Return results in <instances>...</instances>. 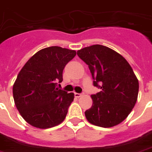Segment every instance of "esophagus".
I'll return each instance as SVG.
<instances>
[{"label":"esophagus","mask_w":152,"mask_h":152,"mask_svg":"<svg viewBox=\"0 0 152 152\" xmlns=\"http://www.w3.org/2000/svg\"><path fill=\"white\" fill-rule=\"evenodd\" d=\"M82 96H83L82 94H79V93H75V96L76 97V98H79V97H81Z\"/></svg>","instance_id":"1"}]
</instances>
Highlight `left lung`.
Returning <instances> with one entry per match:
<instances>
[{"label": "left lung", "mask_w": 152, "mask_h": 152, "mask_svg": "<svg viewBox=\"0 0 152 152\" xmlns=\"http://www.w3.org/2000/svg\"><path fill=\"white\" fill-rule=\"evenodd\" d=\"M77 54L88 65L94 86L101 89L91 96L93 104L85 112L87 120L104 128L122 122L132 111L138 95V80L130 65L116 51L99 44L83 48Z\"/></svg>", "instance_id": "1"}]
</instances>
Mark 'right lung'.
<instances>
[{"instance_id":"add662e5","label":"right lung","mask_w":152,"mask_h":152,"mask_svg":"<svg viewBox=\"0 0 152 152\" xmlns=\"http://www.w3.org/2000/svg\"><path fill=\"white\" fill-rule=\"evenodd\" d=\"M76 51L53 46L38 51L24 65L13 86L14 104L26 122L48 129L65 120L75 94L58 90L65 65Z\"/></svg>"}]
</instances>
